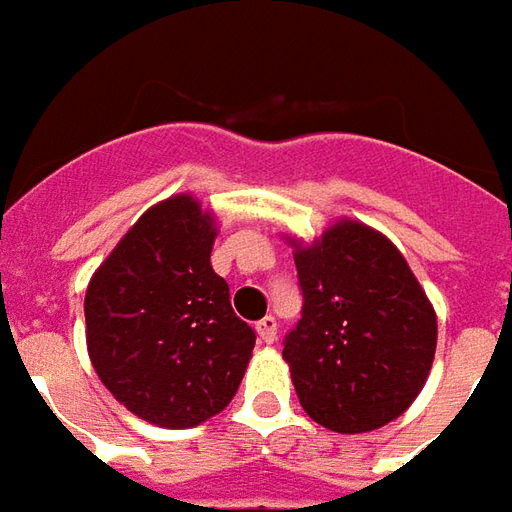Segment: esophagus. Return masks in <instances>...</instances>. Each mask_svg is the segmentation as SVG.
<instances>
[{"instance_id": "esophagus-1", "label": "esophagus", "mask_w": 512, "mask_h": 512, "mask_svg": "<svg viewBox=\"0 0 512 512\" xmlns=\"http://www.w3.org/2000/svg\"><path fill=\"white\" fill-rule=\"evenodd\" d=\"M257 337L263 340L266 345H271L274 340H277V318L274 315H266L263 321H257Z\"/></svg>"}]
</instances>
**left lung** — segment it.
Returning a JSON list of instances; mask_svg holds the SVG:
<instances>
[{"label": "left lung", "mask_w": 512, "mask_h": 512, "mask_svg": "<svg viewBox=\"0 0 512 512\" xmlns=\"http://www.w3.org/2000/svg\"><path fill=\"white\" fill-rule=\"evenodd\" d=\"M293 260L304 304L282 356L304 411L337 433L400 417L436 354V312L406 257L365 224L340 222Z\"/></svg>", "instance_id": "1"}]
</instances>
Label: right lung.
<instances>
[{"label": "right lung", "mask_w": 512, "mask_h": 512, "mask_svg": "<svg viewBox=\"0 0 512 512\" xmlns=\"http://www.w3.org/2000/svg\"><path fill=\"white\" fill-rule=\"evenodd\" d=\"M216 230L200 202H158L123 235L84 296L87 351L112 395L161 428L219 414L244 378L255 329L211 268Z\"/></svg>", "instance_id": "obj_1"}]
</instances>
